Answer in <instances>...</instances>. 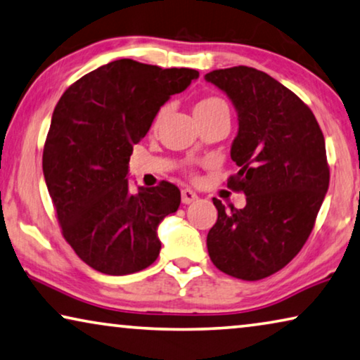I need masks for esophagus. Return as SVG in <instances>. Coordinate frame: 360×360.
I'll return each instance as SVG.
<instances>
[{
  "instance_id": "esophagus-1",
  "label": "esophagus",
  "mask_w": 360,
  "mask_h": 360,
  "mask_svg": "<svg viewBox=\"0 0 360 360\" xmlns=\"http://www.w3.org/2000/svg\"><path fill=\"white\" fill-rule=\"evenodd\" d=\"M197 198L198 197H197L194 191H191V189H182L181 191V200H182V203H184V205H191V203H194Z\"/></svg>"
}]
</instances>
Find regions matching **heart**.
I'll return each mask as SVG.
<instances>
[{
  "instance_id": "heart-1",
  "label": "heart",
  "mask_w": 360,
  "mask_h": 360,
  "mask_svg": "<svg viewBox=\"0 0 360 360\" xmlns=\"http://www.w3.org/2000/svg\"><path fill=\"white\" fill-rule=\"evenodd\" d=\"M223 106H228V105L224 103L221 98H218V96H207V98H202L200 101H197L195 106H194V112H208V111H213L217 108H223ZM165 112H166V106H165V108L160 110L157 112V116H155V120L152 122L153 129H157L160 126V122H162Z\"/></svg>"
}]
</instances>
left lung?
<instances>
[{"label": "left lung", "instance_id": "8db88e82", "mask_svg": "<svg viewBox=\"0 0 360 360\" xmlns=\"http://www.w3.org/2000/svg\"><path fill=\"white\" fill-rule=\"evenodd\" d=\"M238 112L231 178L245 207L218 198V219L207 236L213 265L245 281L281 270L302 249L330 184L325 139L314 112L296 94L254 68L205 74Z\"/></svg>", "mask_w": 360, "mask_h": 360}]
</instances>
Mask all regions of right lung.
<instances>
[{"label": "right lung", "mask_w": 360, "mask_h": 360, "mask_svg": "<svg viewBox=\"0 0 360 360\" xmlns=\"http://www.w3.org/2000/svg\"><path fill=\"white\" fill-rule=\"evenodd\" d=\"M198 79L195 69L117 60L85 74L58 101L43 176L69 245L94 270L131 275L158 259V226L179 208L171 182L129 189L132 146L160 108Z\"/></svg>", "instance_id": "1"}]
</instances>
